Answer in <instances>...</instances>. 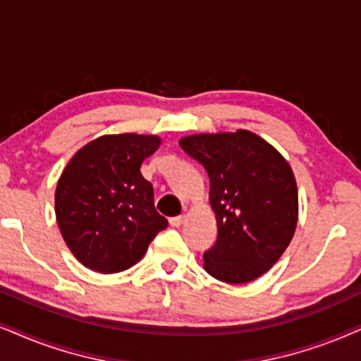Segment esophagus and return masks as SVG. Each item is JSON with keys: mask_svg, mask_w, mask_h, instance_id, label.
Instances as JSON below:
<instances>
[{"mask_svg": "<svg viewBox=\"0 0 361 361\" xmlns=\"http://www.w3.org/2000/svg\"><path fill=\"white\" fill-rule=\"evenodd\" d=\"M185 214H178V216H173V218H170V225L171 226H180L181 223L185 221Z\"/></svg>", "mask_w": 361, "mask_h": 361, "instance_id": "esophagus-1", "label": "esophagus"}]
</instances>
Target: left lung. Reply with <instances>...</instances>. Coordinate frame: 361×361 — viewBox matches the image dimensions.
I'll list each match as a JSON object with an SVG mask.
<instances>
[{"instance_id": "left-lung-1", "label": "left lung", "mask_w": 361, "mask_h": 361, "mask_svg": "<svg viewBox=\"0 0 361 361\" xmlns=\"http://www.w3.org/2000/svg\"><path fill=\"white\" fill-rule=\"evenodd\" d=\"M207 170L218 236L204 252V270L225 283L257 280L293 238L298 193L293 171L252 131L193 135L180 140Z\"/></svg>"}]
</instances>
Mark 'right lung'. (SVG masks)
<instances>
[{
	"instance_id": "add662e5",
	"label": "right lung",
	"mask_w": 361,
	"mask_h": 361,
	"mask_svg": "<svg viewBox=\"0 0 361 361\" xmlns=\"http://www.w3.org/2000/svg\"><path fill=\"white\" fill-rule=\"evenodd\" d=\"M158 136L106 135L80 149L56 186L54 207L63 240L90 270H128L168 221L153 204V185L140 168Z\"/></svg>"
}]
</instances>
